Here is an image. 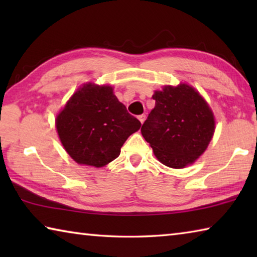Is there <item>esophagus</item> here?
Masks as SVG:
<instances>
[{"label":"esophagus","instance_id":"1","mask_svg":"<svg viewBox=\"0 0 257 257\" xmlns=\"http://www.w3.org/2000/svg\"><path fill=\"white\" fill-rule=\"evenodd\" d=\"M138 119H139V121H141V122L143 123L145 121V119H146V115L145 114H141V115H138Z\"/></svg>","mask_w":257,"mask_h":257}]
</instances>
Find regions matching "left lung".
<instances>
[{"mask_svg":"<svg viewBox=\"0 0 257 257\" xmlns=\"http://www.w3.org/2000/svg\"><path fill=\"white\" fill-rule=\"evenodd\" d=\"M155 107L142 125V135L160 162L173 169L193 163L214 133L207 103L193 87L167 86L155 92Z\"/></svg>","mask_w":257,"mask_h":257,"instance_id":"left-lung-1","label":"left lung"}]
</instances>
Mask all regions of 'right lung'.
<instances>
[{
    "label": "right lung",
    "instance_id": "obj_1",
    "mask_svg": "<svg viewBox=\"0 0 257 257\" xmlns=\"http://www.w3.org/2000/svg\"><path fill=\"white\" fill-rule=\"evenodd\" d=\"M110 86L88 84L72 95L56 118L68 154L79 164L103 167L116 159L123 143L141 128Z\"/></svg>",
    "mask_w": 257,
    "mask_h": 257
}]
</instances>
